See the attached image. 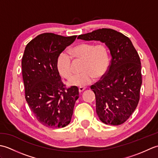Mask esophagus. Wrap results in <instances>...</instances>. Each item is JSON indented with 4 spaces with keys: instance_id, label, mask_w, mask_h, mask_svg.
<instances>
[{
    "instance_id": "34e87169",
    "label": "esophagus",
    "mask_w": 158,
    "mask_h": 158,
    "mask_svg": "<svg viewBox=\"0 0 158 158\" xmlns=\"http://www.w3.org/2000/svg\"><path fill=\"white\" fill-rule=\"evenodd\" d=\"M85 89V88H79V92L81 93V92L84 91Z\"/></svg>"
}]
</instances>
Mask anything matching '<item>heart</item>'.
<instances>
[{
  "instance_id": "heart-1",
  "label": "heart",
  "mask_w": 158,
  "mask_h": 158,
  "mask_svg": "<svg viewBox=\"0 0 158 158\" xmlns=\"http://www.w3.org/2000/svg\"><path fill=\"white\" fill-rule=\"evenodd\" d=\"M73 58L83 60L82 73L75 74L68 80L69 85L84 88L105 75L109 69L110 58L108 49L103 44L94 45L92 43H83L70 50ZM71 57L65 52H61L57 58V67L60 73L69 77L72 73Z\"/></svg>"
}]
</instances>
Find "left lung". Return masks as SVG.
Masks as SVG:
<instances>
[{"instance_id": "obj_1", "label": "left lung", "mask_w": 158, "mask_h": 158, "mask_svg": "<svg viewBox=\"0 0 158 158\" xmlns=\"http://www.w3.org/2000/svg\"><path fill=\"white\" fill-rule=\"evenodd\" d=\"M77 39L100 41L109 49L112 58L106 75L91 89L100 120L109 125L122 124L135 111L140 99L142 75L138 53L128 37L113 29H98Z\"/></svg>"}]
</instances>
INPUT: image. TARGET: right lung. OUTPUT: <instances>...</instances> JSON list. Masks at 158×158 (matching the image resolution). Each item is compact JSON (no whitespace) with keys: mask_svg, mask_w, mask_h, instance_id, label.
Instances as JSON below:
<instances>
[{"mask_svg":"<svg viewBox=\"0 0 158 158\" xmlns=\"http://www.w3.org/2000/svg\"><path fill=\"white\" fill-rule=\"evenodd\" d=\"M77 36L43 33L26 45L22 60L25 98L36 119L50 128L70 122L79 89L66 88L60 76L57 58Z\"/></svg>","mask_w":158,"mask_h":158,"instance_id":"add662e5","label":"right lung"}]
</instances>
